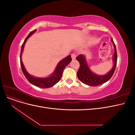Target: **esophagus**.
Here are the masks:
<instances>
[{
  "label": "esophagus",
  "mask_w": 135,
  "mask_h": 135,
  "mask_svg": "<svg viewBox=\"0 0 135 135\" xmlns=\"http://www.w3.org/2000/svg\"><path fill=\"white\" fill-rule=\"evenodd\" d=\"M71 58H72L73 60L75 59V58H76V55H75V53H73V54H72L71 55Z\"/></svg>",
  "instance_id": "1"
}]
</instances>
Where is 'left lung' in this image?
<instances>
[{
    "label": "left lung",
    "instance_id": "1",
    "mask_svg": "<svg viewBox=\"0 0 135 135\" xmlns=\"http://www.w3.org/2000/svg\"><path fill=\"white\" fill-rule=\"evenodd\" d=\"M111 40L114 44V50H115L113 57L114 64L111 71H110L107 74L105 75H97L95 74L89 70L84 56L83 55H79L76 57L77 61H78L80 64V67L77 72V76L83 83L91 86H97L107 82L113 76L117 66V53L115 45L113 39H111Z\"/></svg>",
    "mask_w": 135,
    "mask_h": 135
}]
</instances>
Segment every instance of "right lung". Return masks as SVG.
<instances>
[{
	"label": "right lung",
	"mask_w": 135,
	"mask_h": 135,
	"mask_svg": "<svg viewBox=\"0 0 135 135\" xmlns=\"http://www.w3.org/2000/svg\"><path fill=\"white\" fill-rule=\"evenodd\" d=\"M36 30L35 29V30L30 32V34L28 35V36L26 38L25 40H24V42L21 47V54H20V64H21V67L24 75L25 76L26 79L30 83L40 88H50L54 86L55 84H56L57 83L59 82L60 79L61 78V76H62V73L64 69L66 68V66L70 62V61H71L72 59L71 57V56L69 55L67 57L65 58L64 60L60 61V62L58 64L57 66L54 74L50 77L46 78H35L30 75L26 71L25 68H24V66L21 60V55L23 50L24 46H25V44L26 42L27 39L29 38L34 32H35Z\"/></svg>",
	"instance_id": "right-lung-1"
}]
</instances>
